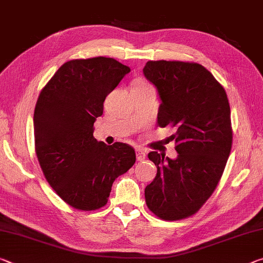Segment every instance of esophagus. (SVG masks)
Masks as SVG:
<instances>
[{"instance_id":"esophagus-1","label":"esophagus","mask_w":263,"mask_h":263,"mask_svg":"<svg viewBox=\"0 0 263 263\" xmlns=\"http://www.w3.org/2000/svg\"><path fill=\"white\" fill-rule=\"evenodd\" d=\"M136 153H137V160H138V161H144V160L146 159V153L142 149L138 148L136 151Z\"/></svg>"}]
</instances>
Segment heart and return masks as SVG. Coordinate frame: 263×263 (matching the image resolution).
Here are the masks:
<instances>
[{
  "instance_id": "b5f03b06",
  "label": "heart",
  "mask_w": 263,
  "mask_h": 263,
  "mask_svg": "<svg viewBox=\"0 0 263 263\" xmlns=\"http://www.w3.org/2000/svg\"><path fill=\"white\" fill-rule=\"evenodd\" d=\"M144 84H146V83H144V82H140V81H139V82H137V83H136V86H144Z\"/></svg>"
}]
</instances>
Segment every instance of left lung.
I'll return each mask as SVG.
<instances>
[{
	"label": "left lung",
	"mask_w": 263,
	"mask_h": 263,
	"mask_svg": "<svg viewBox=\"0 0 263 263\" xmlns=\"http://www.w3.org/2000/svg\"><path fill=\"white\" fill-rule=\"evenodd\" d=\"M144 74L161 100L160 127L172 126L177 158L149 152L157 176L145 189L146 204L163 220H180L197 212L215 191L232 147L228 95L202 65L147 61Z\"/></svg>",
	"instance_id": "left-lung-1"
}]
</instances>
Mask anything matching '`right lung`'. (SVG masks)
<instances>
[{"label": "right lung", "mask_w": 263, "mask_h": 263, "mask_svg": "<svg viewBox=\"0 0 263 263\" xmlns=\"http://www.w3.org/2000/svg\"><path fill=\"white\" fill-rule=\"evenodd\" d=\"M130 70L112 58L70 60L39 94L33 115L35 154L53 190L78 210L104 206L114 181L136 162L130 145L108 146L92 136L105 97Z\"/></svg>", "instance_id": "add662e5"}]
</instances>
